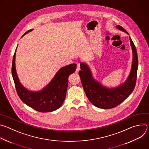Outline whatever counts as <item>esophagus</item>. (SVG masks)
Returning <instances> with one entry per match:
<instances>
[{
    "label": "esophagus",
    "instance_id": "1",
    "mask_svg": "<svg viewBox=\"0 0 149 149\" xmlns=\"http://www.w3.org/2000/svg\"><path fill=\"white\" fill-rule=\"evenodd\" d=\"M77 72H78L80 70V63L79 62H77Z\"/></svg>",
    "mask_w": 149,
    "mask_h": 149
}]
</instances>
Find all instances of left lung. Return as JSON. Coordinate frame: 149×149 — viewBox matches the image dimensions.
<instances>
[{
    "mask_svg": "<svg viewBox=\"0 0 149 149\" xmlns=\"http://www.w3.org/2000/svg\"><path fill=\"white\" fill-rule=\"evenodd\" d=\"M117 28L129 34L122 26ZM133 51V62L130 74L127 81L120 86L115 88L104 87L92 77L88 67L84 63L80 64L81 70L79 75L84 91L89 101L97 107L102 109L114 108L123 102L134 90L138 68V56L136 47L130 36L129 37Z\"/></svg>",
    "mask_w": 149,
    "mask_h": 149,
    "instance_id": "8db88e82",
    "label": "left lung"
}]
</instances>
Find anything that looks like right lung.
I'll list each match as a JSON object with an SVG mask.
<instances>
[{"instance_id":"add662e5","label":"right lung","mask_w":149,"mask_h":149,"mask_svg":"<svg viewBox=\"0 0 149 149\" xmlns=\"http://www.w3.org/2000/svg\"><path fill=\"white\" fill-rule=\"evenodd\" d=\"M31 31L32 30L28 31L24 35ZM16 51L12 61V74L16 92L20 100L29 107L39 112H51L58 109L65 100L68 77L75 71L77 64L72 63L61 68L50 83L42 90L37 92L29 91L20 84L17 77L15 63Z\"/></svg>"}]
</instances>
